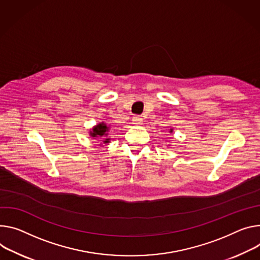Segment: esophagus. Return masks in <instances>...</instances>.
Segmentation results:
<instances>
[{
  "mask_svg": "<svg viewBox=\"0 0 260 260\" xmlns=\"http://www.w3.org/2000/svg\"><path fill=\"white\" fill-rule=\"evenodd\" d=\"M132 123L136 126L142 125L143 124V119L140 116H135V117H133V122Z\"/></svg>",
  "mask_w": 260,
  "mask_h": 260,
  "instance_id": "esophagus-1",
  "label": "esophagus"
}]
</instances>
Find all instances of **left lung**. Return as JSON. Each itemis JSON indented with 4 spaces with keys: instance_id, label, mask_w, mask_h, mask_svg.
<instances>
[{
    "instance_id": "obj_1",
    "label": "left lung",
    "mask_w": 260,
    "mask_h": 260,
    "mask_svg": "<svg viewBox=\"0 0 260 260\" xmlns=\"http://www.w3.org/2000/svg\"><path fill=\"white\" fill-rule=\"evenodd\" d=\"M169 132H170V133H173V128H171Z\"/></svg>"
}]
</instances>
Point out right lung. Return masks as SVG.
<instances>
[{
	"instance_id": "right-lung-1",
	"label": "right lung",
	"mask_w": 260,
	"mask_h": 260,
	"mask_svg": "<svg viewBox=\"0 0 260 260\" xmlns=\"http://www.w3.org/2000/svg\"><path fill=\"white\" fill-rule=\"evenodd\" d=\"M111 129V125L107 124L106 122H100L96 125H94L90 132L89 135L92 138H98L101 139L102 143L100 145L103 144H109L111 142V138L109 137V133Z\"/></svg>"
}]
</instances>
